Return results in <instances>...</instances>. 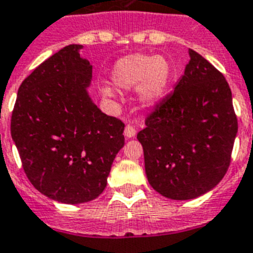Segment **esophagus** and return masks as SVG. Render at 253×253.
I'll list each match as a JSON object with an SVG mask.
<instances>
[{
  "label": "esophagus",
  "instance_id": "esophagus-1",
  "mask_svg": "<svg viewBox=\"0 0 253 253\" xmlns=\"http://www.w3.org/2000/svg\"><path fill=\"white\" fill-rule=\"evenodd\" d=\"M124 135L126 138H133L135 135V129L131 126V125H126L124 130Z\"/></svg>",
  "mask_w": 253,
  "mask_h": 253
}]
</instances>
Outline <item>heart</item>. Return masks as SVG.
I'll return each mask as SVG.
<instances>
[{
	"label": "heart",
	"instance_id": "obj_1",
	"mask_svg": "<svg viewBox=\"0 0 253 253\" xmlns=\"http://www.w3.org/2000/svg\"><path fill=\"white\" fill-rule=\"evenodd\" d=\"M172 70L168 60L162 55L129 54L119 59L112 68V81L119 89L130 90L138 87V101L142 106L149 107L155 104L164 95ZM104 98H112L111 87L101 89Z\"/></svg>",
	"mask_w": 253,
	"mask_h": 253
}]
</instances>
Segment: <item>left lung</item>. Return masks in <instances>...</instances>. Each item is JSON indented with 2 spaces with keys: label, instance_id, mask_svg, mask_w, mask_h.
<instances>
[{
  "label": "left lung",
  "instance_id": "8db88e82",
  "mask_svg": "<svg viewBox=\"0 0 253 253\" xmlns=\"http://www.w3.org/2000/svg\"><path fill=\"white\" fill-rule=\"evenodd\" d=\"M185 74L137 134L152 189L174 200L213 189L230 166L238 131L233 97L224 75L189 50Z\"/></svg>",
  "mask_w": 253,
  "mask_h": 253
}]
</instances>
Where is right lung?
I'll return each instance as SVG.
<instances>
[{
	"label": "right lung",
	"instance_id": "1",
	"mask_svg": "<svg viewBox=\"0 0 253 253\" xmlns=\"http://www.w3.org/2000/svg\"><path fill=\"white\" fill-rule=\"evenodd\" d=\"M83 45H68L40 64L19 86L11 137L33 186L66 204L103 193L115 156L124 146V123L94 104L91 64Z\"/></svg>",
	"mask_w": 253,
	"mask_h": 253
}]
</instances>
